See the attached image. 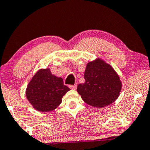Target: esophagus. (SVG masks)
Returning <instances> with one entry per match:
<instances>
[{
    "label": "esophagus",
    "instance_id": "esophagus-1",
    "mask_svg": "<svg viewBox=\"0 0 150 150\" xmlns=\"http://www.w3.org/2000/svg\"><path fill=\"white\" fill-rule=\"evenodd\" d=\"M69 88L71 89H76L77 88V84H74V85H70Z\"/></svg>",
    "mask_w": 150,
    "mask_h": 150
}]
</instances>
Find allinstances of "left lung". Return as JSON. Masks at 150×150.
Instances as JSON below:
<instances>
[{"label": "left lung", "instance_id": "obj_1", "mask_svg": "<svg viewBox=\"0 0 150 150\" xmlns=\"http://www.w3.org/2000/svg\"><path fill=\"white\" fill-rule=\"evenodd\" d=\"M85 82L77 86V91L87 105L102 108L112 104L122 89L120 77L110 64L100 58L86 64Z\"/></svg>", "mask_w": 150, "mask_h": 150}]
</instances>
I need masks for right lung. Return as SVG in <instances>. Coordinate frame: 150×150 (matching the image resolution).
Wrapping results in <instances>:
<instances>
[{
    "instance_id": "obj_1",
    "label": "right lung",
    "mask_w": 150,
    "mask_h": 150,
    "mask_svg": "<svg viewBox=\"0 0 150 150\" xmlns=\"http://www.w3.org/2000/svg\"><path fill=\"white\" fill-rule=\"evenodd\" d=\"M69 91L70 88L64 84L62 77L52 75L50 69H41L28 83L25 94L34 109L49 112L59 106Z\"/></svg>"
}]
</instances>
